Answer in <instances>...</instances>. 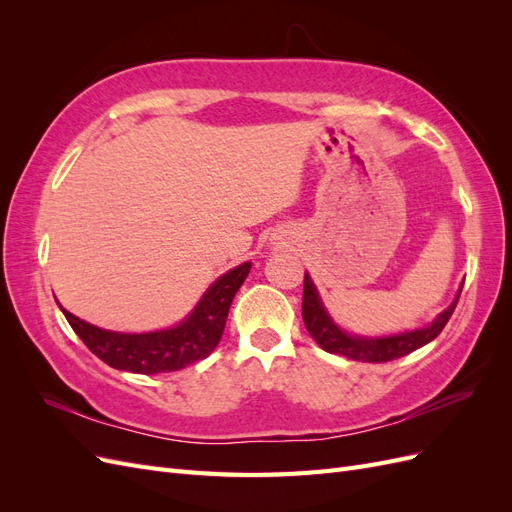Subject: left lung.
I'll return each instance as SVG.
<instances>
[{
	"label": "left lung",
	"mask_w": 512,
	"mask_h": 512,
	"mask_svg": "<svg viewBox=\"0 0 512 512\" xmlns=\"http://www.w3.org/2000/svg\"><path fill=\"white\" fill-rule=\"evenodd\" d=\"M461 294V290H459ZM457 299L448 305V309L433 320L429 327L425 329H416L410 333H401V335H391V337H380V339H367V337H352L344 333L337 324L329 318L327 309L322 307L320 297L316 292V286L309 280V275L305 273L303 280V322L312 335L318 346L322 350H327L331 354H342L348 356L352 361H361V363H386V361H395L399 356H406L414 352L416 348H421L429 344L431 339H436L442 329L446 327L448 318L453 316Z\"/></svg>",
	"instance_id": "left-lung-1"
}]
</instances>
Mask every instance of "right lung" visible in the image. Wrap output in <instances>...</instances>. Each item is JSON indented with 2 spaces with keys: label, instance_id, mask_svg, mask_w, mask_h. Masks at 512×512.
<instances>
[{
  "label": "right lung",
  "instance_id": "add662e5",
  "mask_svg": "<svg viewBox=\"0 0 512 512\" xmlns=\"http://www.w3.org/2000/svg\"><path fill=\"white\" fill-rule=\"evenodd\" d=\"M250 269L252 262H243L237 269L224 273L205 292L194 312L175 329L134 335L113 333L72 316L66 309L61 312L83 344L106 365L132 374H164L205 359L220 344L230 303Z\"/></svg>",
  "mask_w": 512,
  "mask_h": 512
}]
</instances>
